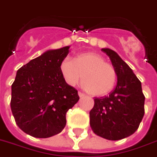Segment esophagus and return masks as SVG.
<instances>
[{
	"label": "esophagus",
	"mask_w": 157,
	"mask_h": 157,
	"mask_svg": "<svg viewBox=\"0 0 157 157\" xmlns=\"http://www.w3.org/2000/svg\"><path fill=\"white\" fill-rule=\"evenodd\" d=\"M78 96H79L80 98H83V97L85 96V94H83V93H81V92H78Z\"/></svg>",
	"instance_id": "obj_1"
}]
</instances>
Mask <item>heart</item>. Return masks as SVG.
<instances>
[{
	"label": "heart",
	"mask_w": 157,
	"mask_h": 157,
	"mask_svg": "<svg viewBox=\"0 0 157 157\" xmlns=\"http://www.w3.org/2000/svg\"><path fill=\"white\" fill-rule=\"evenodd\" d=\"M60 72L70 86L76 85L82 77L83 88L95 96L110 93L117 82L115 68L105 62L101 55L93 52L80 54L74 60L64 59L60 63Z\"/></svg>",
	"instance_id": "1"
}]
</instances>
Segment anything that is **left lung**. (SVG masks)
Returning a JSON list of instances; mask_svg holds the SVG:
<instances>
[{"mask_svg":"<svg viewBox=\"0 0 157 157\" xmlns=\"http://www.w3.org/2000/svg\"><path fill=\"white\" fill-rule=\"evenodd\" d=\"M109 56L117 72V83L108 96L94 98L89 113L94 132L103 138L117 141L135 132L145 113V96L141 81L116 52L102 49Z\"/></svg>","mask_w":157,"mask_h":157,"instance_id":"8db88e82","label":"left lung"}]
</instances>
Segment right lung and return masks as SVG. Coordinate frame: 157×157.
<instances>
[{
    "label": "right lung",
    "mask_w": 157,
    "mask_h": 157,
    "mask_svg": "<svg viewBox=\"0 0 157 157\" xmlns=\"http://www.w3.org/2000/svg\"><path fill=\"white\" fill-rule=\"evenodd\" d=\"M69 46L48 50L18 69L11 85L10 108L24 132L47 138L62 132L66 113L79 99L62 76L60 63Z\"/></svg>",
    "instance_id": "obj_1"
}]
</instances>
